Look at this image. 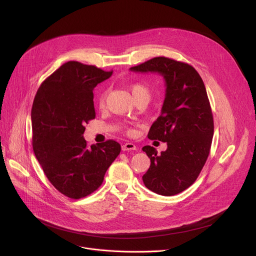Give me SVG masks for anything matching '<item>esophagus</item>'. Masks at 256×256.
<instances>
[{"label": "esophagus", "instance_id": "esophagus-1", "mask_svg": "<svg viewBox=\"0 0 256 256\" xmlns=\"http://www.w3.org/2000/svg\"><path fill=\"white\" fill-rule=\"evenodd\" d=\"M122 151H132V150H136V146L132 142H126L122 146Z\"/></svg>", "mask_w": 256, "mask_h": 256}]
</instances>
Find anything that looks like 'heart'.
Instances as JSON below:
<instances>
[{
    "instance_id": "b5f03b06",
    "label": "heart",
    "mask_w": 256,
    "mask_h": 256,
    "mask_svg": "<svg viewBox=\"0 0 256 256\" xmlns=\"http://www.w3.org/2000/svg\"><path fill=\"white\" fill-rule=\"evenodd\" d=\"M130 91L134 97V100L138 99V98H147L150 99L151 96V91L150 89L142 84V83H132L130 85ZM105 100H106V92L102 93L100 98H99V106L102 108L105 105Z\"/></svg>"
}]
</instances>
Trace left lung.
<instances>
[{
    "instance_id": "8db88e82",
    "label": "left lung",
    "mask_w": 256,
    "mask_h": 256,
    "mask_svg": "<svg viewBox=\"0 0 256 256\" xmlns=\"http://www.w3.org/2000/svg\"><path fill=\"white\" fill-rule=\"evenodd\" d=\"M130 70L159 72L166 86L161 116L148 138L167 142V150L158 155L154 147H142L151 160L144 184L165 196L180 194L196 180L210 150L214 118L202 79L192 66L165 56Z\"/></svg>"
}]
</instances>
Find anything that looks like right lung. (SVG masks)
<instances>
[{
	"instance_id": "right-lung-1",
	"label": "right lung",
	"mask_w": 256,
	"mask_h": 256,
	"mask_svg": "<svg viewBox=\"0 0 256 256\" xmlns=\"http://www.w3.org/2000/svg\"><path fill=\"white\" fill-rule=\"evenodd\" d=\"M112 75L95 66L68 62L46 78L32 109L33 151L50 184L64 196L79 200L94 192L120 153L108 140L87 144L85 124L95 118L93 89Z\"/></svg>"
}]
</instances>
